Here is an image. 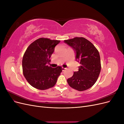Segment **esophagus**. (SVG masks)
Masks as SVG:
<instances>
[{
  "instance_id": "obj_1",
  "label": "esophagus",
  "mask_w": 124,
  "mask_h": 124,
  "mask_svg": "<svg viewBox=\"0 0 124 124\" xmlns=\"http://www.w3.org/2000/svg\"><path fill=\"white\" fill-rule=\"evenodd\" d=\"M65 69H66V68H64V67H62V71H64Z\"/></svg>"
}]
</instances>
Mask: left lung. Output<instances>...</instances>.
<instances>
[{
	"instance_id": "obj_1",
	"label": "left lung",
	"mask_w": 124,
	"mask_h": 124,
	"mask_svg": "<svg viewBox=\"0 0 124 124\" xmlns=\"http://www.w3.org/2000/svg\"><path fill=\"white\" fill-rule=\"evenodd\" d=\"M76 53V59L81 66L78 71L67 79L70 87L83 91L94 85L101 71L100 57L98 51L89 41L83 37H76L64 40Z\"/></svg>"
}]
</instances>
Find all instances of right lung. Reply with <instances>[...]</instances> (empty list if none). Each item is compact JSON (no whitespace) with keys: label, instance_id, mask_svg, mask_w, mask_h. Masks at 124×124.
Wrapping results in <instances>:
<instances>
[{"label":"right lung","instance_id":"1","mask_svg":"<svg viewBox=\"0 0 124 124\" xmlns=\"http://www.w3.org/2000/svg\"><path fill=\"white\" fill-rule=\"evenodd\" d=\"M61 41L41 38L29 45L22 60L23 74L32 87L40 90L51 88L56 84L62 71L61 67L52 68L47 65L56 45Z\"/></svg>","mask_w":124,"mask_h":124}]
</instances>
